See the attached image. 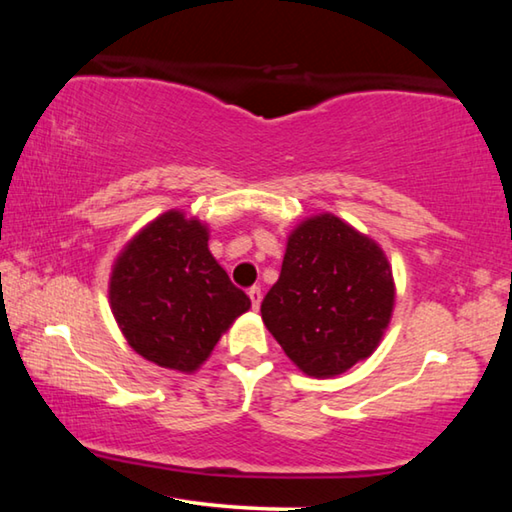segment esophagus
Listing matches in <instances>:
<instances>
[{
	"instance_id": "34e87169",
	"label": "esophagus",
	"mask_w": 512,
	"mask_h": 512,
	"mask_svg": "<svg viewBox=\"0 0 512 512\" xmlns=\"http://www.w3.org/2000/svg\"><path fill=\"white\" fill-rule=\"evenodd\" d=\"M248 298H250V302H253V309L257 311L259 305H262V289H259V287H250V289H248Z\"/></svg>"
}]
</instances>
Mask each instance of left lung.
I'll return each instance as SVG.
<instances>
[{"instance_id": "obj_1", "label": "left lung", "mask_w": 512, "mask_h": 512, "mask_svg": "<svg viewBox=\"0 0 512 512\" xmlns=\"http://www.w3.org/2000/svg\"><path fill=\"white\" fill-rule=\"evenodd\" d=\"M393 307V268L384 250L325 212L293 228L262 320L305 375L329 379L377 350Z\"/></svg>"}]
</instances>
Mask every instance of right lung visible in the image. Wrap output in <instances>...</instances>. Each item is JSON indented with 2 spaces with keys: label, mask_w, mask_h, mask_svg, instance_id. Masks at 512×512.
<instances>
[{
  "label": "right lung",
  "mask_w": 512,
  "mask_h": 512,
  "mask_svg": "<svg viewBox=\"0 0 512 512\" xmlns=\"http://www.w3.org/2000/svg\"><path fill=\"white\" fill-rule=\"evenodd\" d=\"M207 239L210 230L196 216L164 212L117 255L108 284L112 316L128 345L155 366L187 375L250 309Z\"/></svg>",
  "instance_id": "right-lung-1"
}]
</instances>
